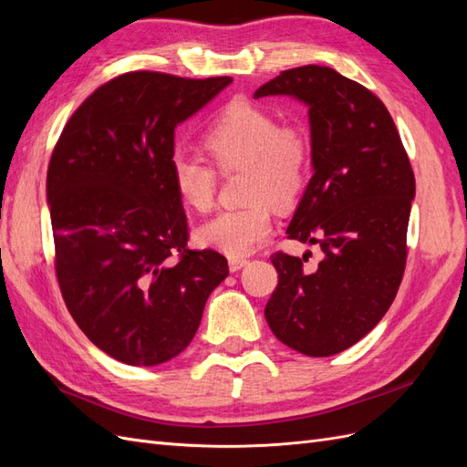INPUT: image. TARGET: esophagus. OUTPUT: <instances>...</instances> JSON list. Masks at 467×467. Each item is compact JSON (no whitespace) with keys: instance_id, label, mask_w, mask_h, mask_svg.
<instances>
[{"instance_id":"obj_1","label":"esophagus","mask_w":467,"mask_h":467,"mask_svg":"<svg viewBox=\"0 0 467 467\" xmlns=\"http://www.w3.org/2000/svg\"><path fill=\"white\" fill-rule=\"evenodd\" d=\"M247 263H249V261H247V259H244V257H232V259L228 261V265H230V271H232V273H237L239 268H244Z\"/></svg>"}]
</instances>
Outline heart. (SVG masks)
Segmentation results:
<instances>
[{
    "mask_svg": "<svg viewBox=\"0 0 467 467\" xmlns=\"http://www.w3.org/2000/svg\"><path fill=\"white\" fill-rule=\"evenodd\" d=\"M204 146L218 171L244 169V199L249 204L218 212L196 230V237L230 257L249 255L273 234L271 202L290 206L306 187L307 138L294 126H280L273 112L247 101H234L210 122ZM169 171L182 204L204 212L214 202L216 169L201 155L175 150Z\"/></svg>",
    "mask_w": 467,
    "mask_h": 467,
    "instance_id": "1",
    "label": "heart"
}]
</instances>
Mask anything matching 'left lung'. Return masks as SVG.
Instances as JSON below:
<instances>
[{
	"label": "left lung",
	"instance_id": "left-lung-1",
	"mask_svg": "<svg viewBox=\"0 0 467 467\" xmlns=\"http://www.w3.org/2000/svg\"><path fill=\"white\" fill-rule=\"evenodd\" d=\"M266 95L307 105L314 175L286 234L317 244L323 261L275 253L265 317L280 343L331 357L368 335L400 290L415 175L386 105L333 67L286 69L255 91Z\"/></svg>",
	"mask_w": 467,
	"mask_h": 467
}]
</instances>
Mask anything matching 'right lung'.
Wrapping results in <instances>:
<instances>
[{
  "mask_svg": "<svg viewBox=\"0 0 467 467\" xmlns=\"http://www.w3.org/2000/svg\"><path fill=\"white\" fill-rule=\"evenodd\" d=\"M230 83L122 74L78 107L54 146L47 196L64 302L89 341L124 364L185 350L230 273L218 251L187 247L169 171L177 124Z\"/></svg>",
  "mask_w": 467,
  "mask_h": 467,
  "instance_id": "right-lung-1",
  "label": "right lung"
}]
</instances>
